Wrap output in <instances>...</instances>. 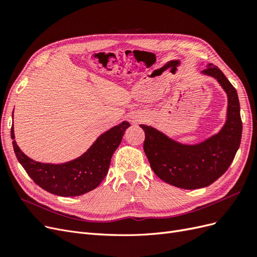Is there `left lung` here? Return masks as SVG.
<instances>
[{"mask_svg": "<svg viewBox=\"0 0 257 257\" xmlns=\"http://www.w3.org/2000/svg\"><path fill=\"white\" fill-rule=\"evenodd\" d=\"M203 74L211 76L227 94L226 122L219 133L196 145H183L152 126L145 131L144 150L154 174L168 184L185 190L205 188L230 166L242 134L240 104L236 89L219 67L208 64Z\"/></svg>", "mask_w": 257, "mask_h": 257, "instance_id": "1", "label": "left lung"}]
</instances>
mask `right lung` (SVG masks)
Wrapping results in <instances>:
<instances>
[{
    "instance_id": "add662e5",
    "label": "right lung",
    "mask_w": 257,
    "mask_h": 257,
    "mask_svg": "<svg viewBox=\"0 0 257 257\" xmlns=\"http://www.w3.org/2000/svg\"><path fill=\"white\" fill-rule=\"evenodd\" d=\"M130 126L123 121L100 135L81 157L63 164L36 162L23 153L13 142L17 160L31 179L42 189L58 196H79L99 185L109 169L112 154L119 147L124 132ZM15 139L14 126L11 131Z\"/></svg>"
}]
</instances>
